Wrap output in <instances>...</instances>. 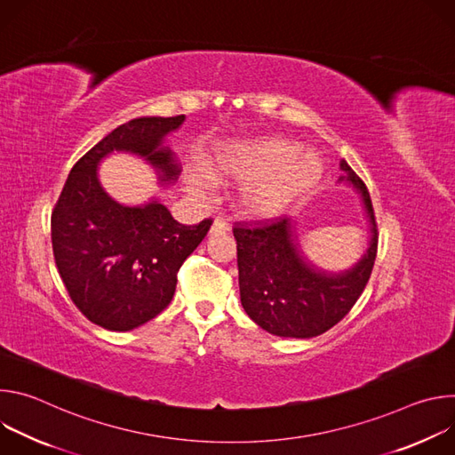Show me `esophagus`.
I'll use <instances>...</instances> for the list:
<instances>
[{
    "instance_id": "obj_1",
    "label": "esophagus",
    "mask_w": 455,
    "mask_h": 455,
    "mask_svg": "<svg viewBox=\"0 0 455 455\" xmlns=\"http://www.w3.org/2000/svg\"><path fill=\"white\" fill-rule=\"evenodd\" d=\"M230 230L228 223L223 218H216L212 227H211V235H220V234H227Z\"/></svg>"
}]
</instances>
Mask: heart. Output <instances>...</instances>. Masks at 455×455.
<instances>
[{"instance_id": "b5f03b06", "label": "heart", "mask_w": 455, "mask_h": 455, "mask_svg": "<svg viewBox=\"0 0 455 455\" xmlns=\"http://www.w3.org/2000/svg\"><path fill=\"white\" fill-rule=\"evenodd\" d=\"M205 172H194L190 183L204 187L211 180L243 185L241 204L257 220L277 218L304 202L326 174V164L313 149L293 139L265 135L220 142L207 155Z\"/></svg>"}]
</instances>
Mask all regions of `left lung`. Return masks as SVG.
<instances>
[{
  "instance_id": "obj_1",
  "label": "left lung",
  "mask_w": 455,
  "mask_h": 455,
  "mask_svg": "<svg viewBox=\"0 0 455 455\" xmlns=\"http://www.w3.org/2000/svg\"><path fill=\"white\" fill-rule=\"evenodd\" d=\"M340 169L339 181L360 194L369 223L367 250L347 270L330 272L309 261L291 218L234 228L241 304L257 326L272 335L313 339L326 333L349 313L371 277L378 248L371 196L346 160H340Z\"/></svg>"
}]
</instances>
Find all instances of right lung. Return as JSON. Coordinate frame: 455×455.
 I'll use <instances>...</instances> for the list:
<instances>
[{"mask_svg": "<svg viewBox=\"0 0 455 455\" xmlns=\"http://www.w3.org/2000/svg\"><path fill=\"white\" fill-rule=\"evenodd\" d=\"M183 120L140 116L113 129L74 165L52 212L59 275L81 313L104 330L132 331L162 313L180 267L212 225L178 223L156 196L118 204L99 180L106 156L127 153L151 165L160 185H174L181 165L165 139Z\"/></svg>", "mask_w": 455, "mask_h": 455, "instance_id": "right-lung-1", "label": "right lung"}]
</instances>
